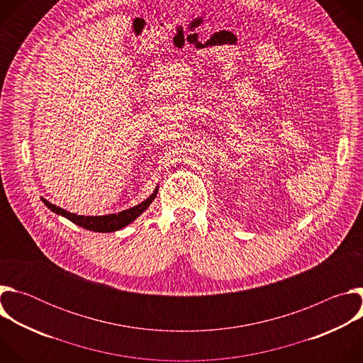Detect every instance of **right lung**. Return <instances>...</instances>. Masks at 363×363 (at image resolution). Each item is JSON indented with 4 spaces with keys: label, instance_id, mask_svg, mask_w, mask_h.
Returning a JSON list of instances; mask_svg holds the SVG:
<instances>
[{
    "label": "right lung",
    "instance_id": "obj_1",
    "mask_svg": "<svg viewBox=\"0 0 363 363\" xmlns=\"http://www.w3.org/2000/svg\"><path fill=\"white\" fill-rule=\"evenodd\" d=\"M157 194H158V186H157V189L153 191V194L149 198H146L143 202L132 206V208L121 211L118 214L99 216V217L97 216L96 217L77 216V214H73V213H69V211L60 208V206H57L55 203L48 202L44 198H41V201L45 203V206H48L51 211L62 216V217H65V218H67V220H70L72 223H74L79 227H83V228L90 230V231H97V233H112V231H118V230L126 227L128 224H130L132 221H135L147 208V206L150 205V202L155 199Z\"/></svg>",
    "mask_w": 363,
    "mask_h": 363
}]
</instances>
